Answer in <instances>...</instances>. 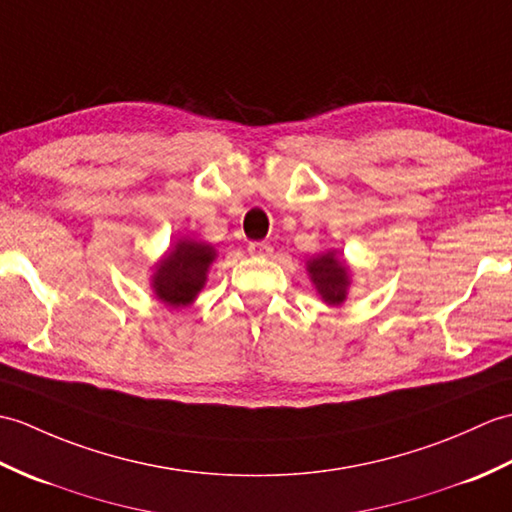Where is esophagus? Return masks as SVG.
<instances>
[{
    "instance_id": "34e87169",
    "label": "esophagus",
    "mask_w": 512,
    "mask_h": 512,
    "mask_svg": "<svg viewBox=\"0 0 512 512\" xmlns=\"http://www.w3.org/2000/svg\"><path fill=\"white\" fill-rule=\"evenodd\" d=\"M247 252L252 254V256H269L271 252H274V247H271L269 243H258V241H254V243L247 245Z\"/></svg>"
}]
</instances>
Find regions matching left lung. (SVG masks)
<instances>
[{"label": "left lung", "instance_id": "1", "mask_svg": "<svg viewBox=\"0 0 512 512\" xmlns=\"http://www.w3.org/2000/svg\"><path fill=\"white\" fill-rule=\"evenodd\" d=\"M306 271H309L311 282L326 304L339 306L346 300L350 287V269L337 252H326L311 258L306 263Z\"/></svg>", "mask_w": 512, "mask_h": 512}]
</instances>
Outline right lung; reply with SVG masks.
<instances>
[{"label":"right lung","mask_w":512,"mask_h":512,"mask_svg":"<svg viewBox=\"0 0 512 512\" xmlns=\"http://www.w3.org/2000/svg\"><path fill=\"white\" fill-rule=\"evenodd\" d=\"M217 258V249L210 243L181 238L170 252L155 265L151 287L166 306H188L208 280V269Z\"/></svg>","instance_id":"add662e5"}]
</instances>
